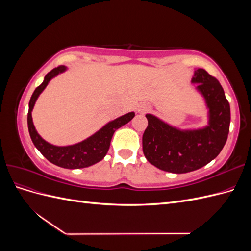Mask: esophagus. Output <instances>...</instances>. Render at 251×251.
Returning <instances> with one entry per match:
<instances>
[{"label":"esophagus","instance_id":"esophagus-1","mask_svg":"<svg viewBox=\"0 0 251 251\" xmlns=\"http://www.w3.org/2000/svg\"><path fill=\"white\" fill-rule=\"evenodd\" d=\"M151 110V107L149 104H147V103H143V104H140L139 107H138V112L139 113H147V112H149Z\"/></svg>","mask_w":251,"mask_h":251}]
</instances>
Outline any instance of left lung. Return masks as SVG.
Returning <instances> with one entry per match:
<instances>
[{"label": "left lung", "mask_w": 251, "mask_h": 251, "mask_svg": "<svg viewBox=\"0 0 251 251\" xmlns=\"http://www.w3.org/2000/svg\"><path fill=\"white\" fill-rule=\"evenodd\" d=\"M208 108V125L198 130L181 131L151 114L142 136L148 161L165 172L183 174L201 169L220 154L229 133L230 105L218 79L197 69L192 79Z\"/></svg>", "instance_id": "left-lung-1"}]
</instances>
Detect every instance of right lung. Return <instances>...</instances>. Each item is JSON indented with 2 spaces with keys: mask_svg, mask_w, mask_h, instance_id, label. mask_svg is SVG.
Wrapping results in <instances>:
<instances>
[{
  "mask_svg": "<svg viewBox=\"0 0 251 251\" xmlns=\"http://www.w3.org/2000/svg\"><path fill=\"white\" fill-rule=\"evenodd\" d=\"M66 70L65 66H58L54 69L47 73L44 78L42 85L37 87L30 98L29 101V111H28V130L30 137L35 148L39 150L42 155L49 160L51 163L64 169H82L88 168L90 165H93L97 162L102 160L103 157L107 155L111 139L113 134L117 128L126 125L128 121H131L135 116L134 112H130L124 116H120L115 120L110 121L100 131L96 132L91 137L87 138L79 143L73 144L68 147H56L45 141L41 136L37 134L35 127L32 123L31 112L34 107V103L37 97L43 92V90L46 88L48 82L59 73Z\"/></svg>",
  "mask_w": 251,
  "mask_h": 251,
  "instance_id": "add662e5",
  "label": "right lung"
}]
</instances>
